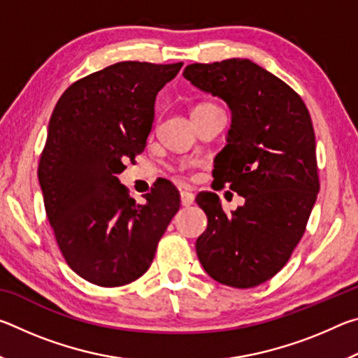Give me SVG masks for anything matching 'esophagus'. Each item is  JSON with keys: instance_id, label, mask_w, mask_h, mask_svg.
Returning <instances> with one entry per match:
<instances>
[{"instance_id": "esophagus-1", "label": "esophagus", "mask_w": 358, "mask_h": 358, "mask_svg": "<svg viewBox=\"0 0 358 358\" xmlns=\"http://www.w3.org/2000/svg\"><path fill=\"white\" fill-rule=\"evenodd\" d=\"M180 201H181V205H183V207H189V205H192L194 201H196V196H194L191 191L183 189L180 192Z\"/></svg>"}]
</instances>
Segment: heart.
Returning <instances> with one entry per match:
<instances>
[{
	"instance_id": "1",
	"label": "heart",
	"mask_w": 358,
	"mask_h": 358,
	"mask_svg": "<svg viewBox=\"0 0 358 358\" xmlns=\"http://www.w3.org/2000/svg\"><path fill=\"white\" fill-rule=\"evenodd\" d=\"M208 106H213V104H199L197 107H194V108H199V107H208Z\"/></svg>"
}]
</instances>
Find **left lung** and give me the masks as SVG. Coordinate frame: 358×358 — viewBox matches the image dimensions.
Wrapping results in <instances>:
<instances>
[{"instance_id":"obj_1","label":"left lung","mask_w":358,"mask_h":358,"mask_svg":"<svg viewBox=\"0 0 358 358\" xmlns=\"http://www.w3.org/2000/svg\"><path fill=\"white\" fill-rule=\"evenodd\" d=\"M183 77L232 110L211 186L227 185L245 197V205L226 215L217 194H199L208 226L196 241L197 257L217 282L259 286L287 264L316 203L320 185L310 112L287 83L251 59L194 63Z\"/></svg>"}]
</instances>
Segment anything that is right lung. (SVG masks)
I'll return each instance as SVG.
<instances>
[{"label":"right lung","mask_w":358,"mask_h":358,"mask_svg":"<svg viewBox=\"0 0 358 358\" xmlns=\"http://www.w3.org/2000/svg\"><path fill=\"white\" fill-rule=\"evenodd\" d=\"M183 63L121 62L71 85L48 123L38 178L63 257L101 287L136 281L180 208L162 183L136 203L117 175L136 162L155 120L156 94Z\"/></svg>","instance_id":"right-lung-1"}]
</instances>
